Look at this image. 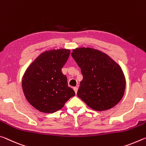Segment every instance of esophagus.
<instances>
[{
    "instance_id": "esophagus-1",
    "label": "esophagus",
    "mask_w": 146,
    "mask_h": 146,
    "mask_svg": "<svg viewBox=\"0 0 146 146\" xmlns=\"http://www.w3.org/2000/svg\"><path fill=\"white\" fill-rule=\"evenodd\" d=\"M74 91H75V92H76V94H77V92H78V87H74Z\"/></svg>"
}]
</instances>
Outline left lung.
Listing matches in <instances>:
<instances>
[{
  "label": "left lung",
  "mask_w": 146,
  "mask_h": 146,
  "mask_svg": "<svg viewBox=\"0 0 146 146\" xmlns=\"http://www.w3.org/2000/svg\"><path fill=\"white\" fill-rule=\"evenodd\" d=\"M71 55L83 75L78 96L96 111L115 106L125 88L120 66L106 54L90 48H78Z\"/></svg>",
  "instance_id": "left-lung-1"
}]
</instances>
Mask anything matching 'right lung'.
I'll list each match as a JSON object with an SVG mask.
<instances>
[{
	"mask_svg": "<svg viewBox=\"0 0 146 146\" xmlns=\"http://www.w3.org/2000/svg\"><path fill=\"white\" fill-rule=\"evenodd\" d=\"M70 53L66 49L46 51L26 69L22 81L24 94L39 111L54 113L75 96L74 90L68 86L66 76L61 72Z\"/></svg>",
	"mask_w": 146,
	"mask_h": 146,
	"instance_id": "right-lung-1",
	"label": "right lung"
}]
</instances>
